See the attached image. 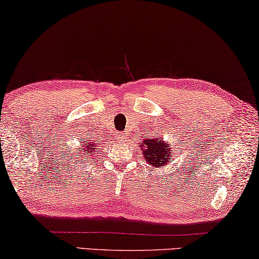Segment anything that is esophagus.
<instances>
[{"label":"esophagus","instance_id":"obj_1","mask_svg":"<svg viewBox=\"0 0 259 259\" xmlns=\"http://www.w3.org/2000/svg\"><path fill=\"white\" fill-rule=\"evenodd\" d=\"M116 138H117V141H124V140H125V138H124V134H123V133L117 134Z\"/></svg>","mask_w":259,"mask_h":259}]
</instances>
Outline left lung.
Instances as JSON below:
<instances>
[{
    "label": "left lung",
    "instance_id": "8db88e82",
    "mask_svg": "<svg viewBox=\"0 0 259 259\" xmlns=\"http://www.w3.org/2000/svg\"><path fill=\"white\" fill-rule=\"evenodd\" d=\"M145 161L154 167L166 166L173 157V148L161 137L146 138L140 143Z\"/></svg>",
    "mask_w": 259,
    "mask_h": 259
}]
</instances>
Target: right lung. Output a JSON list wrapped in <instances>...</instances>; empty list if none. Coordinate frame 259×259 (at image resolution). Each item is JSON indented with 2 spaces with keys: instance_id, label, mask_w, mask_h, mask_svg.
<instances>
[{
  "instance_id": "obj_1",
  "label": "right lung",
  "mask_w": 259,
  "mask_h": 259,
  "mask_svg": "<svg viewBox=\"0 0 259 259\" xmlns=\"http://www.w3.org/2000/svg\"><path fill=\"white\" fill-rule=\"evenodd\" d=\"M80 141H82V143H83V144H81V148H80V152H83L81 157H82L83 159H87V157L92 156V154L95 152L96 148L99 146V143H95V142L86 143V140H84V138H82V140H80Z\"/></svg>"
}]
</instances>
